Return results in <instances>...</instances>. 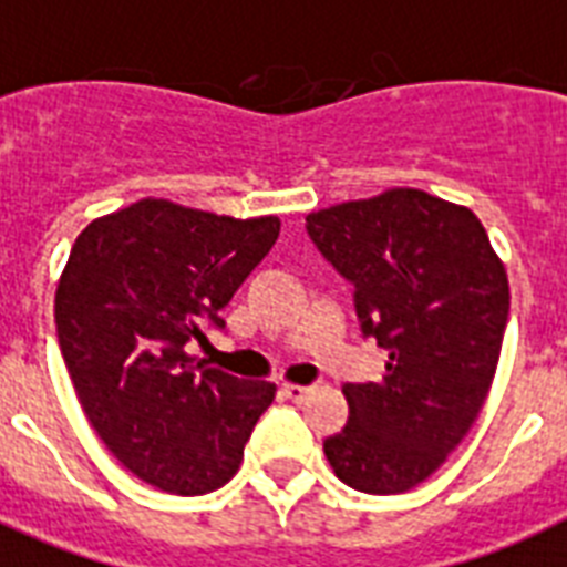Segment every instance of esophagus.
Returning <instances> with one entry per match:
<instances>
[{"mask_svg":"<svg viewBox=\"0 0 567 567\" xmlns=\"http://www.w3.org/2000/svg\"><path fill=\"white\" fill-rule=\"evenodd\" d=\"M308 392H311V386H299V383H285L282 386V398H288V401L293 403L306 401Z\"/></svg>","mask_w":567,"mask_h":567,"instance_id":"obj_1","label":"esophagus"}]
</instances>
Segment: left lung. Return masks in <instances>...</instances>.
<instances>
[{
	"mask_svg": "<svg viewBox=\"0 0 567 567\" xmlns=\"http://www.w3.org/2000/svg\"><path fill=\"white\" fill-rule=\"evenodd\" d=\"M306 230L354 285L363 337L389 351L378 383H346L349 421L326 437L342 484L392 496L430 478L487 401L511 288L473 210L394 187L306 216Z\"/></svg>",
	"mask_w": 567,
	"mask_h": 567,
	"instance_id": "8db88e82",
	"label": "left lung"
}]
</instances>
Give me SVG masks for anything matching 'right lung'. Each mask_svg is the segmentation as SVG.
<instances>
[{"mask_svg": "<svg viewBox=\"0 0 567 567\" xmlns=\"http://www.w3.org/2000/svg\"><path fill=\"white\" fill-rule=\"evenodd\" d=\"M279 218H233L144 198L78 236L54 297L56 340L85 417L152 487L202 496L236 475L268 380L195 363L189 340L239 291Z\"/></svg>", "mask_w": 567, "mask_h": 567, "instance_id": "obj_1", "label": "right lung"}]
</instances>
